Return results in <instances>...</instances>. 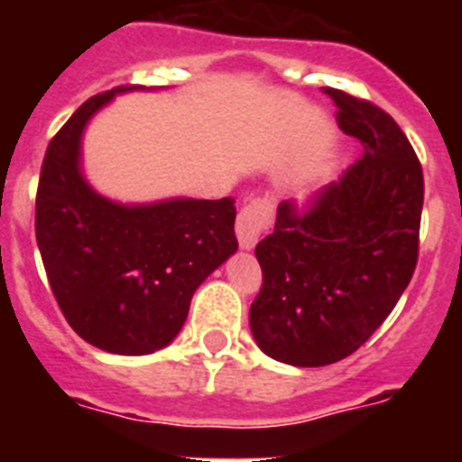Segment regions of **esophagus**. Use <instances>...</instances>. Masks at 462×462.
<instances>
[{
	"instance_id": "obj_1",
	"label": "esophagus",
	"mask_w": 462,
	"mask_h": 462,
	"mask_svg": "<svg viewBox=\"0 0 462 462\" xmlns=\"http://www.w3.org/2000/svg\"><path fill=\"white\" fill-rule=\"evenodd\" d=\"M273 201L268 196L263 199H252L247 206L240 210L236 219V238L243 250H252L259 243V236L271 226L273 222Z\"/></svg>"
}]
</instances>
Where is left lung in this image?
Wrapping results in <instances>:
<instances>
[{"mask_svg":"<svg viewBox=\"0 0 462 462\" xmlns=\"http://www.w3.org/2000/svg\"><path fill=\"white\" fill-rule=\"evenodd\" d=\"M363 157L312 206H277L256 245L263 284L250 328L263 354L298 368L342 361L373 336L410 284L419 256L423 171L389 113L324 88Z\"/></svg>","mask_w":462,"mask_h":462,"instance_id":"left-lung-1","label":"left lung"}]
</instances>
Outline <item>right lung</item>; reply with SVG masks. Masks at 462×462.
<instances>
[{
    "mask_svg": "<svg viewBox=\"0 0 462 462\" xmlns=\"http://www.w3.org/2000/svg\"><path fill=\"white\" fill-rule=\"evenodd\" d=\"M85 101L46 150L36 243L60 310L85 342L120 356L164 349L201 282L238 250L234 199L120 203L83 173V134L117 94Z\"/></svg>",
    "mask_w": 462,
    "mask_h": 462,
    "instance_id": "add662e5",
    "label": "right lung"
}]
</instances>
